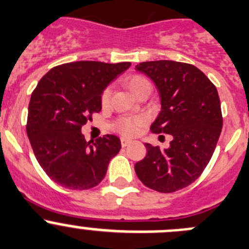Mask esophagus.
I'll list each match as a JSON object with an SVG mask.
<instances>
[{"label": "esophagus", "mask_w": 249, "mask_h": 249, "mask_svg": "<svg viewBox=\"0 0 249 249\" xmlns=\"http://www.w3.org/2000/svg\"><path fill=\"white\" fill-rule=\"evenodd\" d=\"M130 142H131L130 140H126V139H122V146H123V147H126L127 145H130Z\"/></svg>", "instance_id": "esophagus-1"}]
</instances>
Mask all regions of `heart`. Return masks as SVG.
<instances>
[{"label":"heart","instance_id":"obj_1","mask_svg":"<svg viewBox=\"0 0 249 249\" xmlns=\"http://www.w3.org/2000/svg\"><path fill=\"white\" fill-rule=\"evenodd\" d=\"M150 83L145 77L142 76H132L126 81V86L132 93H135L139 88L142 85ZM111 89L110 87H107L106 89L102 92L101 102L103 106H107L110 99ZM147 119L143 115H135V117H122L117 119L113 124V129L117 132H119L120 135L126 136V138H132V136L138 135V132L140 131L141 127L146 124Z\"/></svg>","mask_w":249,"mask_h":249}]
</instances>
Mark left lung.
<instances>
[{"mask_svg":"<svg viewBox=\"0 0 249 249\" xmlns=\"http://www.w3.org/2000/svg\"><path fill=\"white\" fill-rule=\"evenodd\" d=\"M155 82L162 110L151 130L172 135L169 147L146 143L135 164L139 179L160 193H173L200 177L213 157L222 129L219 93L204 72L185 62L159 60L136 65Z\"/></svg>","mask_w":249,"mask_h":249,"instance_id":"1","label":"left lung"}]
</instances>
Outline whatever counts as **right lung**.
Segmentation results:
<instances>
[{
  "mask_svg": "<svg viewBox=\"0 0 249 249\" xmlns=\"http://www.w3.org/2000/svg\"><path fill=\"white\" fill-rule=\"evenodd\" d=\"M130 65L67 62L45 73L32 93L27 135L41 168L61 187L90 189L106 177L122 148L119 138L106 135L87 142L81 127L101 111L104 88Z\"/></svg>",
  "mask_w": 249,
  "mask_h": 249,
  "instance_id": "1",
  "label": "right lung"
}]
</instances>
